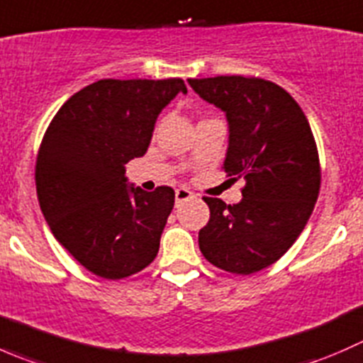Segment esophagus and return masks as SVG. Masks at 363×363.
<instances>
[{
  "mask_svg": "<svg viewBox=\"0 0 363 363\" xmlns=\"http://www.w3.org/2000/svg\"><path fill=\"white\" fill-rule=\"evenodd\" d=\"M193 196H195V193H191L189 189L186 188L175 189V205H181L182 202H186V200L193 199Z\"/></svg>",
  "mask_w": 363,
  "mask_h": 363,
  "instance_id": "1",
  "label": "esophagus"
}]
</instances>
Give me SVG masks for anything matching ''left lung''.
<instances>
[{
    "instance_id": "1",
    "label": "left lung",
    "mask_w": 363,
    "mask_h": 363,
    "mask_svg": "<svg viewBox=\"0 0 363 363\" xmlns=\"http://www.w3.org/2000/svg\"><path fill=\"white\" fill-rule=\"evenodd\" d=\"M188 82L226 113L223 168L246 181L239 203L203 199L211 219L199 233L200 251L226 272L255 274L294 246L313 214L321 172L309 121L290 93L270 80L221 75Z\"/></svg>"
}]
</instances>
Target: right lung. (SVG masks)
I'll return each instance as SVG.
<instances>
[{
	"label": "right lung",
	"instance_id": "right-lung-1",
	"mask_svg": "<svg viewBox=\"0 0 363 363\" xmlns=\"http://www.w3.org/2000/svg\"><path fill=\"white\" fill-rule=\"evenodd\" d=\"M184 80L104 79L73 94L50 121L35 181L57 242L104 279L133 276L156 258L175 193L128 186L124 164L145 155L160 112Z\"/></svg>",
	"mask_w": 363,
	"mask_h": 363
}]
</instances>
